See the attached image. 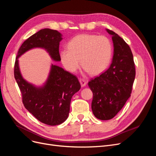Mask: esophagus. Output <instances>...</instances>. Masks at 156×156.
<instances>
[{
    "mask_svg": "<svg viewBox=\"0 0 156 156\" xmlns=\"http://www.w3.org/2000/svg\"><path fill=\"white\" fill-rule=\"evenodd\" d=\"M79 82H80V83H81V85L82 87H84L86 86L87 82H86L85 80H84L83 79H79Z\"/></svg>",
    "mask_w": 156,
    "mask_h": 156,
    "instance_id": "obj_1",
    "label": "esophagus"
}]
</instances>
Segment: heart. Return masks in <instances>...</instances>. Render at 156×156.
<instances>
[{"label":"heart","mask_w":156,"mask_h":156,"mask_svg":"<svg viewBox=\"0 0 156 156\" xmlns=\"http://www.w3.org/2000/svg\"><path fill=\"white\" fill-rule=\"evenodd\" d=\"M68 49L61 50L60 56L64 68L71 72H76L81 64L85 72L100 75L107 69L112 58V44L105 36L77 35L68 42Z\"/></svg>","instance_id":"1"}]
</instances>
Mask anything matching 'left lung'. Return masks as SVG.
<instances>
[{
	"instance_id": "left-lung-1",
	"label": "left lung",
	"mask_w": 156,
	"mask_h": 156,
	"mask_svg": "<svg viewBox=\"0 0 156 156\" xmlns=\"http://www.w3.org/2000/svg\"><path fill=\"white\" fill-rule=\"evenodd\" d=\"M114 47L110 67L91 80L88 87L93 93L92 110L98 119L114 118L131 96L135 77L133 56L129 46L115 32L106 29Z\"/></svg>"
}]
</instances>
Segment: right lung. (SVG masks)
I'll return each instance as SVG.
<instances>
[{
  "label": "right lung",
  "instance_id": "obj_1",
  "mask_svg": "<svg viewBox=\"0 0 156 156\" xmlns=\"http://www.w3.org/2000/svg\"><path fill=\"white\" fill-rule=\"evenodd\" d=\"M62 35L50 29H41L25 40L18 51L14 77L21 90L25 107L41 122L59 125L68 119L72 96L81 88L75 75L51 64L48 77L41 86L29 83L22 76L18 58L28 51L41 48L55 62H60L59 44Z\"/></svg>",
  "mask_w": 156,
  "mask_h": 156
}]
</instances>
